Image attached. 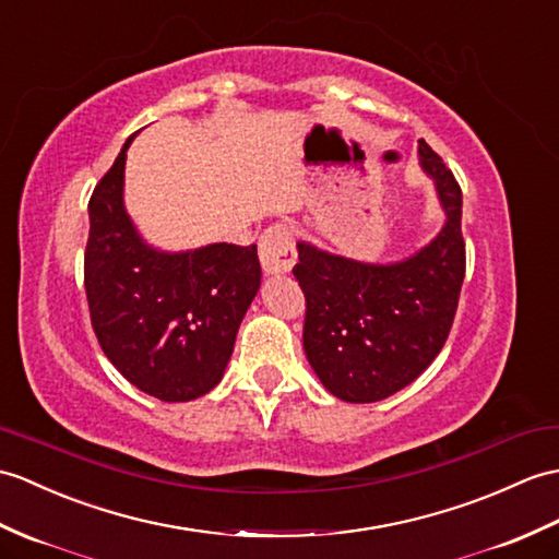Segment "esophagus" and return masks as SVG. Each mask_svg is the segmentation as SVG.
Wrapping results in <instances>:
<instances>
[{
	"label": "esophagus",
	"mask_w": 559,
	"mask_h": 559,
	"mask_svg": "<svg viewBox=\"0 0 559 559\" xmlns=\"http://www.w3.org/2000/svg\"><path fill=\"white\" fill-rule=\"evenodd\" d=\"M295 242L293 230L288 224H274L269 226L262 238H259V262H262L264 274L278 276L290 271L295 264Z\"/></svg>",
	"instance_id": "1"
}]
</instances>
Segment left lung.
<instances>
[{"label": "left lung", "mask_w": 559, "mask_h": 559, "mask_svg": "<svg viewBox=\"0 0 559 559\" xmlns=\"http://www.w3.org/2000/svg\"><path fill=\"white\" fill-rule=\"evenodd\" d=\"M445 226L397 264H361L297 242L293 276L305 293L302 343L323 388L345 402H376L409 385L443 349L466 269L462 190L443 159L419 140Z\"/></svg>", "instance_id": "left-lung-1"}]
</instances>
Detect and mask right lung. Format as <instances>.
Instances as JSON below:
<instances>
[{
	"mask_svg": "<svg viewBox=\"0 0 559 559\" xmlns=\"http://www.w3.org/2000/svg\"><path fill=\"white\" fill-rule=\"evenodd\" d=\"M126 140L90 198L85 295L104 355L142 393L188 402L221 381L262 283L257 245L147 248L123 210Z\"/></svg>",
	"mask_w": 559,
	"mask_h": 559,
	"instance_id": "obj_1",
	"label": "right lung"
}]
</instances>
